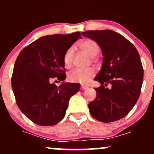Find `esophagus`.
I'll return each mask as SVG.
<instances>
[{
  "label": "esophagus",
  "mask_w": 154,
  "mask_h": 154,
  "mask_svg": "<svg viewBox=\"0 0 154 154\" xmlns=\"http://www.w3.org/2000/svg\"><path fill=\"white\" fill-rule=\"evenodd\" d=\"M81 89H82V91H85V90L88 89V86H85V85H82V87H81Z\"/></svg>",
  "instance_id": "1"
}]
</instances>
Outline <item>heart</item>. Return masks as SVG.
Here are the masks:
<instances>
[{
	"instance_id": "heart-1",
	"label": "heart",
	"mask_w": 154,
	"mask_h": 154,
	"mask_svg": "<svg viewBox=\"0 0 154 154\" xmlns=\"http://www.w3.org/2000/svg\"><path fill=\"white\" fill-rule=\"evenodd\" d=\"M79 48L82 51L90 56L91 58H94L99 54V46L95 41L89 39L82 40L78 44ZM74 58V48H69L67 49L64 55H63V64L66 68H69L72 66ZM95 70L93 69H75L69 73L68 79L72 82L80 83V84H87L95 76Z\"/></svg>"
}]
</instances>
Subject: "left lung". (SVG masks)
I'll use <instances>...</instances> for the list:
<instances>
[{
  "instance_id": "8db88e82",
  "label": "left lung",
  "mask_w": 154,
  "mask_h": 154,
  "mask_svg": "<svg viewBox=\"0 0 154 154\" xmlns=\"http://www.w3.org/2000/svg\"><path fill=\"white\" fill-rule=\"evenodd\" d=\"M83 36L95 40L103 56L101 69L95 80L101 85L95 88L96 98L88 104L93 118L111 122L125 117L138 100L143 69L133 44L116 32L89 30ZM110 85V88L105 86Z\"/></svg>"
}]
</instances>
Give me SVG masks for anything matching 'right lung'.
I'll return each mask as SVG.
<instances>
[{"label":"right lung","instance_id":"add662e5","mask_svg":"<svg viewBox=\"0 0 154 154\" xmlns=\"http://www.w3.org/2000/svg\"><path fill=\"white\" fill-rule=\"evenodd\" d=\"M79 32L38 39L22 49L15 61L11 87L21 111L32 122L51 126L63 119L70 98L79 91L78 83L56 86L53 78L66 79L63 55L81 38Z\"/></svg>","mask_w":154,"mask_h":154}]
</instances>
